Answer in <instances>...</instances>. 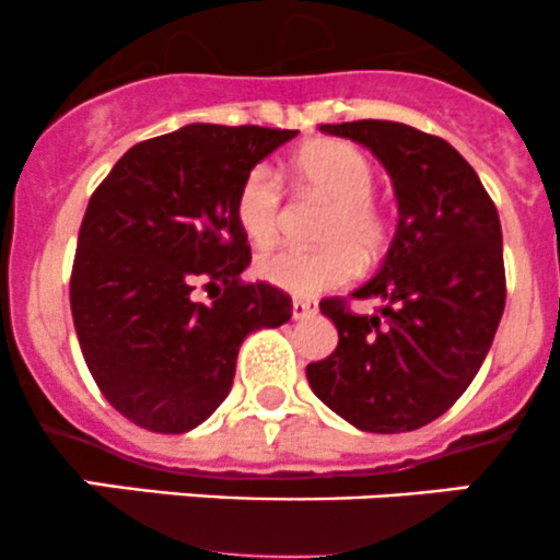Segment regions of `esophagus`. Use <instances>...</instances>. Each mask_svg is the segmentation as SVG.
I'll use <instances>...</instances> for the list:
<instances>
[{
    "instance_id": "obj_1",
    "label": "esophagus",
    "mask_w": 560,
    "mask_h": 560,
    "mask_svg": "<svg viewBox=\"0 0 560 560\" xmlns=\"http://www.w3.org/2000/svg\"><path fill=\"white\" fill-rule=\"evenodd\" d=\"M319 308H316L314 301H301V298H295L292 301V319H306V316H314Z\"/></svg>"
}]
</instances>
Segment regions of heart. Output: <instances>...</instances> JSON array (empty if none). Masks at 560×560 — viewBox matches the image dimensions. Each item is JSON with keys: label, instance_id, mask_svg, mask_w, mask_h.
<instances>
[{"label": "heart", "instance_id": "obj_1", "mask_svg": "<svg viewBox=\"0 0 560 560\" xmlns=\"http://www.w3.org/2000/svg\"><path fill=\"white\" fill-rule=\"evenodd\" d=\"M292 175L306 189L330 200L319 228L322 248H268L257 257V276L292 295H319L360 273V257L374 259L385 248L387 219L374 200L376 171L369 156L349 143L319 140L298 151ZM235 217L252 244L265 246L281 228V186L265 165L248 171L235 200Z\"/></svg>", "mask_w": 560, "mask_h": 560}]
</instances>
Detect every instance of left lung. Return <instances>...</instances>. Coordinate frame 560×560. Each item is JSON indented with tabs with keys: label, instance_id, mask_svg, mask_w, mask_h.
I'll return each mask as SVG.
<instances>
[{
	"label": "left lung",
	"instance_id": "left-lung-1",
	"mask_svg": "<svg viewBox=\"0 0 560 560\" xmlns=\"http://www.w3.org/2000/svg\"><path fill=\"white\" fill-rule=\"evenodd\" d=\"M365 145L398 197V228L382 268L354 301L319 303L338 330L330 358L308 363L314 395L360 431L404 433L442 417L477 376L506 303L501 222L482 180L436 135L398 121L322 124Z\"/></svg>",
	"mask_w": 560,
	"mask_h": 560
}]
</instances>
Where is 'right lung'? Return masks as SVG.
<instances>
[{"instance_id":"1","label":"right lung","mask_w":560,"mask_h":560,"mask_svg":"<svg viewBox=\"0 0 560 560\" xmlns=\"http://www.w3.org/2000/svg\"><path fill=\"white\" fill-rule=\"evenodd\" d=\"M295 129L189 124L132 145L94 189L78 233L70 306L107 404L154 433H186L228 398L248 332L292 316L252 262L235 200ZM202 283L211 302H197Z\"/></svg>"}]
</instances>
